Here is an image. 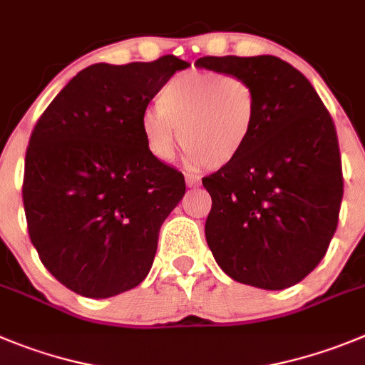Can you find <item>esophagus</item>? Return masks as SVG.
<instances>
[{
	"label": "esophagus",
	"instance_id": "34e87169",
	"mask_svg": "<svg viewBox=\"0 0 365 365\" xmlns=\"http://www.w3.org/2000/svg\"><path fill=\"white\" fill-rule=\"evenodd\" d=\"M186 185H188V188H195V186L200 185V179L197 175H190V173H186Z\"/></svg>",
	"mask_w": 365,
	"mask_h": 365
}]
</instances>
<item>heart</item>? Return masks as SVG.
<instances>
[{
    "label": "heart",
    "mask_w": 365,
    "mask_h": 365,
    "mask_svg": "<svg viewBox=\"0 0 365 365\" xmlns=\"http://www.w3.org/2000/svg\"><path fill=\"white\" fill-rule=\"evenodd\" d=\"M255 121L257 96L250 83L210 70H190L166 83L159 106L145 110L141 132L157 159H172L180 135L190 165L219 170L242 153Z\"/></svg>",
    "instance_id": "1"
}]
</instances>
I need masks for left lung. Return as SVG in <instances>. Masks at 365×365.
<instances>
[{
	"mask_svg": "<svg viewBox=\"0 0 365 365\" xmlns=\"http://www.w3.org/2000/svg\"><path fill=\"white\" fill-rule=\"evenodd\" d=\"M195 66L252 85L257 121L230 166L202 179L212 195L206 242L233 280L284 289L324 259L344 180L335 125L312 83L275 56H206Z\"/></svg>",
	"mask_w": 365,
	"mask_h": 365,
	"instance_id": "left-lung-1",
	"label": "left lung"
}]
</instances>
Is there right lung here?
<instances>
[{"label": "right lung", "instance_id": "add662e5", "mask_svg": "<svg viewBox=\"0 0 365 365\" xmlns=\"http://www.w3.org/2000/svg\"><path fill=\"white\" fill-rule=\"evenodd\" d=\"M190 63H96L70 79L39 117L25 157L23 205L43 266L88 299L139 286L159 230L185 197L182 173L146 145L141 115Z\"/></svg>", "mask_w": 365, "mask_h": 365}]
</instances>
